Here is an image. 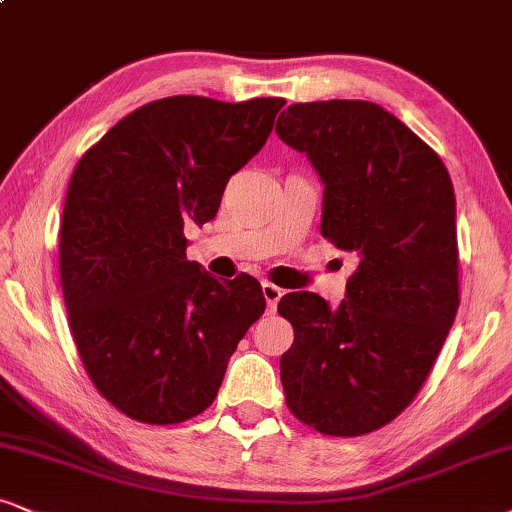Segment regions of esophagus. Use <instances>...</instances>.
<instances>
[{
  "instance_id": "34e87169",
  "label": "esophagus",
  "mask_w": 512,
  "mask_h": 512,
  "mask_svg": "<svg viewBox=\"0 0 512 512\" xmlns=\"http://www.w3.org/2000/svg\"><path fill=\"white\" fill-rule=\"evenodd\" d=\"M262 293H264V300H267L269 312H274L278 300H281V295H283V288H278V286H274V283L264 281L262 283Z\"/></svg>"
}]
</instances>
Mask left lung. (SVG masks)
I'll use <instances>...</instances> for the list:
<instances>
[{"label": "left lung", "instance_id": "8db88e82", "mask_svg": "<svg viewBox=\"0 0 512 512\" xmlns=\"http://www.w3.org/2000/svg\"><path fill=\"white\" fill-rule=\"evenodd\" d=\"M278 139L323 181L321 236L352 252L340 307L288 293L281 357L286 404L304 425L359 437L411 404L458 312L456 196L439 155L371 101L293 103Z\"/></svg>", "mask_w": 512, "mask_h": 512}]
</instances>
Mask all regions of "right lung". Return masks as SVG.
I'll use <instances>...</instances> for the list:
<instances>
[{
	"mask_svg": "<svg viewBox=\"0 0 512 512\" xmlns=\"http://www.w3.org/2000/svg\"><path fill=\"white\" fill-rule=\"evenodd\" d=\"M283 99L151 101L77 163L58 236L70 333L96 390L148 425L215 401L264 314L257 278L217 281L186 260L184 224L215 219L226 181L260 153Z\"/></svg>",
	"mask_w": 512,
	"mask_h": 512,
	"instance_id": "add662e5",
	"label": "right lung"
}]
</instances>
